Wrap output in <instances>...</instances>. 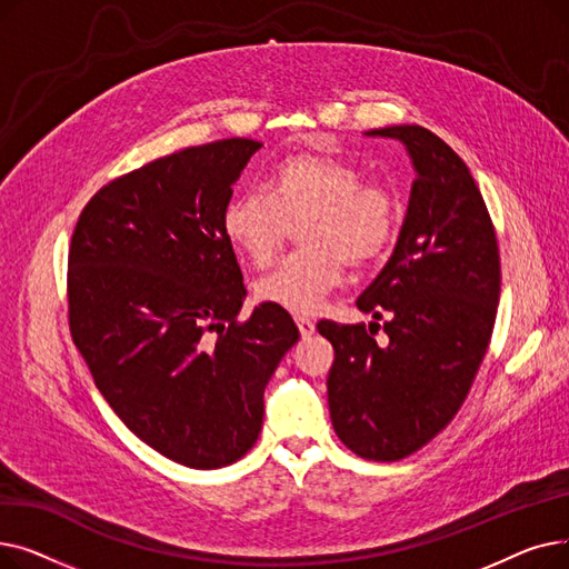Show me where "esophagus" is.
<instances>
[{"label":"esophagus","mask_w":569,"mask_h":569,"mask_svg":"<svg viewBox=\"0 0 569 569\" xmlns=\"http://www.w3.org/2000/svg\"><path fill=\"white\" fill-rule=\"evenodd\" d=\"M295 322H297V327H300L302 339H309L316 332V322L307 316H295Z\"/></svg>","instance_id":"esophagus-1"}]
</instances>
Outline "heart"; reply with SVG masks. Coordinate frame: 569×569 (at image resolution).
<instances>
[{
    "mask_svg": "<svg viewBox=\"0 0 569 569\" xmlns=\"http://www.w3.org/2000/svg\"><path fill=\"white\" fill-rule=\"evenodd\" d=\"M305 249L256 283L260 302L313 313L341 281L346 262L365 267L392 244L397 196L337 157L292 154L267 172L262 191L230 198L221 226L228 242L256 267L274 260L290 226Z\"/></svg>",
    "mask_w": 569,
    "mask_h": 569,
    "instance_id": "1",
    "label": "heart"
}]
</instances>
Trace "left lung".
I'll return each mask as SVG.
<instances>
[{
  "label": "left lung",
  "mask_w": 569,
  "mask_h": 569,
  "mask_svg": "<svg viewBox=\"0 0 569 569\" xmlns=\"http://www.w3.org/2000/svg\"><path fill=\"white\" fill-rule=\"evenodd\" d=\"M367 136L406 144L417 172L395 253L357 297L380 325L320 320L335 346L327 376L332 427L369 461H399L436 438L466 401L496 322L500 256L468 166L417 124Z\"/></svg>",
  "instance_id": "1"
}]
</instances>
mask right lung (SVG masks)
Listing matches in <instances>:
<instances>
[{
	"mask_svg": "<svg viewBox=\"0 0 569 569\" xmlns=\"http://www.w3.org/2000/svg\"><path fill=\"white\" fill-rule=\"evenodd\" d=\"M260 147L217 140L117 177L71 237L69 327L99 392L142 442L198 470L251 450L264 387L300 339L274 305L239 320L247 288L221 214Z\"/></svg>",
	"mask_w": 569,
	"mask_h": 569,
	"instance_id": "add662e5",
	"label": "right lung"
}]
</instances>
